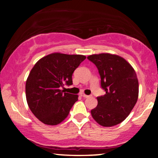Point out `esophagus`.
Here are the masks:
<instances>
[{"instance_id":"esophagus-1","label":"esophagus","mask_w":158,"mask_h":158,"mask_svg":"<svg viewBox=\"0 0 158 158\" xmlns=\"http://www.w3.org/2000/svg\"><path fill=\"white\" fill-rule=\"evenodd\" d=\"M81 97H84V98H88V97H90V96H88V95H85V94H81Z\"/></svg>"}]
</instances>
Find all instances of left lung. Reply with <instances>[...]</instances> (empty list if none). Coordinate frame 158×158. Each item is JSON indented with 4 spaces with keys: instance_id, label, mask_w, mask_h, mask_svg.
I'll use <instances>...</instances> for the list:
<instances>
[{
    "instance_id": "obj_1",
    "label": "left lung",
    "mask_w": 158,
    "mask_h": 158,
    "mask_svg": "<svg viewBox=\"0 0 158 158\" xmlns=\"http://www.w3.org/2000/svg\"><path fill=\"white\" fill-rule=\"evenodd\" d=\"M101 78L106 94L97 97L98 105L91 110L96 122L110 127L122 123L135 107L139 93L137 75L131 64L120 56L109 53L89 56Z\"/></svg>"
}]
</instances>
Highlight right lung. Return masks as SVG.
I'll return each mask as SVG.
<instances>
[{
	"label": "right lung",
	"mask_w": 158,
	"mask_h": 158,
	"mask_svg": "<svg viewBox=\"0 0 158 158\" xmlns=\"http://www.w3.org/2000/svg\"><path fill=\"white\" fill-rule=\"evenodd\" d=\"M85 59L82 55L56 52L34 65L26 81V97L29 108L41 122L55 126L68 117L78 96L61 88L73 84L74 70Z\"/></svg>",
	"instance_id": "1"
}]
</instances>
